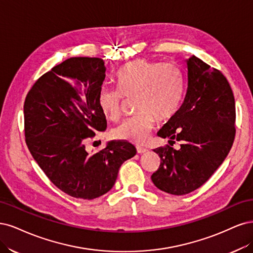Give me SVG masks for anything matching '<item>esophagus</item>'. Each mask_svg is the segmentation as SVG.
Returning a JSON list of instances; mask_svg holds the SVG:
<instances>
[{
    "instance_id": "34e87169",
    "label": "esophagus",
    "mask_w": 253,
    "mask_h": 253,
    "mask_svg": "<svg viewBox=\"0 0 253 253\" xmlns=\"http://www.w3.org/2000/svg\"><path fill=\"white\" fill-rule=\"evenodd\" d=\"M136 151H137V153H145V152L148 151V149L145 148V147H142V146H137Z\"/></svg>"
}]
</instances>
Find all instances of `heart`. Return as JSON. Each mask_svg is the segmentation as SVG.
Segmentation results:
<instances>
[{
  "mask_svg": "<svg viewBox=\"0 0 253 253\" xmlns=\"http://www.w3.org/2000/svg\"><path fill=\"white\" fill-rule=\"evenodd\" d=\"M119 90L103 88L99 93V106L110 121H119L125 99L134 100L137 115L113 130L117 140L144 143L159 122L172 119L183 96V76L170 63H157L145 59L128 63L116 77Z\"/></svg>",
  "mask_w": 253,
  "mask_h": 253,
  "instance_id": "heart-1",
  "label": "heart"
}]
</instances>
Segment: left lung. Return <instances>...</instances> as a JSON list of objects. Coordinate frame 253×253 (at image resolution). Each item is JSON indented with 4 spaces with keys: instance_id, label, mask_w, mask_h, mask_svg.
<instances>
[{
    "instance_id": "obj_1",
    "label": "left lung",
    "mask_w": 253,
    "mask_h": 253,
    "mask_svg": "<svg viewBox=\"0 0 253 253\" xmlns=\"http://www.w3.org/2000/svg\"><path fill=\"white\" fill-rule=\"evenodd\" d=\"M186 68L184 102L158 132L170 145L153 150L161 164L151 180L174 195L205 184L228 156L235 136V102L225 76L194 55L186 60ZM175 141L180 142L177 151L170 147Z\"/></svg>"
}]
</instances>
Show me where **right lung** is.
<instances>
[{
    "label": "right lung",
    "instance_id": "right-lung-1",
    "mask_svg": "<svg viewBox=\"0 0 253 253\" xmlns=\"http://www.w3.org/2000/svg\"><path fill=\"white\" fill-rule=\"evenodd\" d=\"M106 78L100 58H70L41 77L24 103L27 147L38 165L60 190L92 200L108 192L123 163L136 149L126 141H112L96 153L86 142L107 128L99 106Z\"/></svg>",
    "mask_w": 253,
    "mask_h": 253
}]
</instances>
